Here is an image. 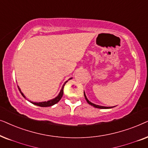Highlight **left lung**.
Returning a JSON list of instances; mask_svg holds the SVG:
<instances>
[{
	"instance_id": "8db88e82",
	"label": "left lung",
	"mask_w": 148,
	"mask_h": 148,
	"mask_svg": "<svg viewBox=\"0 0 148 148\" xmlns=\"http://www.w3.org/2000/svg\"><path fill=\"white\" fill-rule=\"evenodd\" d=\"M84 98H85V99L86 100V101H87V103H88V104H90V106H93V107L96 108H99V109H110V108H112L115 107V106H112V107H106V106H102L96 105V104L92 103V102H90V101H89V100H88V99H87V97H86V94H85V92H84Z\"/></svg>"
}]
</instances>
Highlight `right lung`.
I'll return each mask as SVG.
<instances>
[{"label":"right lung","instance_id":"add662e5","mask_svg":"<svg viewBox=\"0 0 148 148\" xmlns=\"http://www.w3.org/2000/svg\"><path fill=\"white\" fill-rule=\"evenodd\" d=\"M72 78H69V80L72 79ZM68 81V80H67V81L65 82L64 84H63V86H62V89H61L60 93L58 94V95L56 97L53 98V99L49 100V101H42V102H33V101H29L30 102V103H32V104H34V105H36V106H40V107H49V106H52L55 105V104L57 103H58V102L60 101V100L62 99V96H63V94H64V87L65 84H66V83ZM18 88H19V90L21 92V94L22 95L23 97H24V98H25V99H26V97H25L24 95H23V92H21L20 88H19V86H18Z\"/></svg>","mask_w":148,"mask_h":148}]
</instances>
